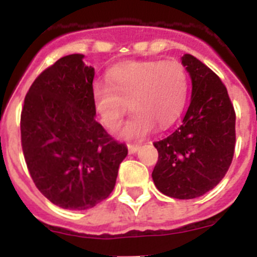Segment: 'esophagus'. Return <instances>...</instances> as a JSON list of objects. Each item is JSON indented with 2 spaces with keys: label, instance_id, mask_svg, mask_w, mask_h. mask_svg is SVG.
I'll return each instance as SVG.
<instances>
[{
  "label": "esophagus",
  "instance_id": "esophagus-1",
  "mask_svg": "<svg viewBox=\"0 0 257 257\" xmlns=\"http://www.w3.org/2000/svg\"><path fill=\"white\" fill-rule=\"evenodd\" d=\"M127 148H128V152H130L131 154H134V153H136V152L139 151V148H140V145L139 144H128L127 145Z\"/></svg>",
  "mask_w": 257,
  "mask_h": 257
}]
</instances>
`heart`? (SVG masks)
I'll list each match as a JSON object with an SVG mask.
<instances>
[{
  "label": "heart",
  "mask_w": 257,
  "mask_h": 257,
  "mask_svg": "<svg viewBox=\"0 0 257 257\" xmlns=\"http://www.w3.org/2000/svg\"><path fill=\"white\" fill-rule=\"evenodd\" d=\"M189 92L187 70L176 60L127 61L106 73V82L92 86V103L109 131L121 126L128 103L133 117L122 128L124 139H143L171 126L183 112Z\"/></svg>",
  "instance_id": "heart-1"
}]
</instances>
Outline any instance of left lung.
I'll return each instance as SVG.
<instances>
[{"instance_id": "obj_1", "label": "left lung", "mask_w": 257, "mask_h": 257, "mask_svg": "<svg viewBox=\"0 0 257 257\" xmlns=\"http://www.w3.org/2000/svg\"><path fill=\"white\" fill-rule=\"evenodd\" d=\"M181 63L192 78V99L183 123L153 145L158 161L152 172L165 196L192 199L215 188L234 156L235 112L225 85L190 54Z\"/></svg>"}]
</instances>
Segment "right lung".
I'll return each instance as SVG.
<instances>
[{
	"label": "right lung",
	"instance_id": "right-lung-1",
	"mask_svg": "<svg viewBox=\"0 0 257 257\" xmlns=\"http://www.w3.org/2000/svg\"><path fill=\"white\" fill-rule=\"evenodd\" d=\"M72 54L35 79L20 115L22 148L32 180L50 202L87 210L114 189L127 147L95 119L94 68Z\"/></svg>",
	"mask_w": 257,
	"mask_h": 257
}]
</instances>
